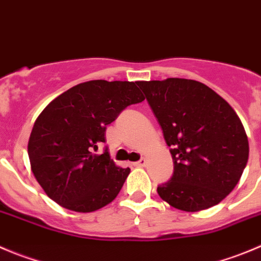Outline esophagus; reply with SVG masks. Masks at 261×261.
Returning a JSON list of instances; mask_svg holds the SVG:
<instances>
[{"mask_svg": "<svg viewBox=\"0 0 261 261\" xmlns=\"http://www.w3.org/2000/svg\"><path fill=\"white\" fill-rule=\"evenodd\" d=\"M133 165L140 166V168H141V166H145L146 165V160H145V159H141L140 161H136V163H133Z\"/></svg>", "mask_w": 261, "mask_h": 261, "instance_id": "esophagus-1", "label": "esophagus"}]
</instances>
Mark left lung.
Instances as JSON below:
<instances>
[{
	"label": "left lung",
	"mask_w": 261,
	"mask_h": 261,
	"mask_svg": "<svg viewBox=\"0 0 261 261\" xmlns=\"http://www.w3.org/2000/svg\"><path fill=\"white\" fill-rule=\"evenodd\" d=\"M136 83L163 129L174 163L173 177L159 186V196L191 213L224 200L249 160L246 132L232 106L192 79Z\"/></svg>",
	"instance_id": "obj_1"
}]
</instances>
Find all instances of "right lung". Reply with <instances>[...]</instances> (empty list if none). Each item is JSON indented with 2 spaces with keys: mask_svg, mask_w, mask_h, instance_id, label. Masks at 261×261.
I'll return each mask as SVG.
<instances>
[{
  "mask_svg": "<svg viewBox=\"0 0 261 261\" xmlns=\"http://www.w3.org/2000/svg\"><path fill=\"white\" fill-rule=\"evenodd\" d=\"M135 82L89 81L76 84L39 114L28 142L31 168L46 195L65 209L91 213L118 196L130 173L110 159L106 125L129 105L142 102Z\"/></svg>",
  "mask_w": 261,
  "mask_h": 261,
  "instance_id": "1",
  "label": "right lung"
}]
</instances>
